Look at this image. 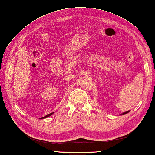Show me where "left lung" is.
<instances>
[{
  "instance_id": "obj_1",
  "label": "left lung",
  "mask_w": 155,
  "mask_h": 155,
  "mask_svg": "<svg viewBox=\"0 0 155 155\" xmlns=\"http://www.w3.org/2000/svg\"><path fill=\"white\" fill-rule=\"evenodd\" d=\"M127 113H128V111H127V112H125V113H123L122 114H127Z\"/></svg>"
}]
</instances>
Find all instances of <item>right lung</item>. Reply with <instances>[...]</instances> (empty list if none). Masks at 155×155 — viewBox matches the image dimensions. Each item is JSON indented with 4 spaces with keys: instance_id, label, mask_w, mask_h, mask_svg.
Instances as JSON below:
<instances>
[{
    "instance_id": "obj_1",
    "label": "right lung",
    "mask_w": 155,
    "mask_h": 155,
    "mask_svg": "<svg viewBox=\"0 0 155 155\" xmlns=\"http://www.w3.org/2000/svg\"><path fill=\"white\" fill-rule=\"evenodd\" d=\"M53 114V113H50V114H47V115H46V116H45V117H43L42 118H47V117H49V116H51V114Z\"/></svg>"
}]
</instances>
